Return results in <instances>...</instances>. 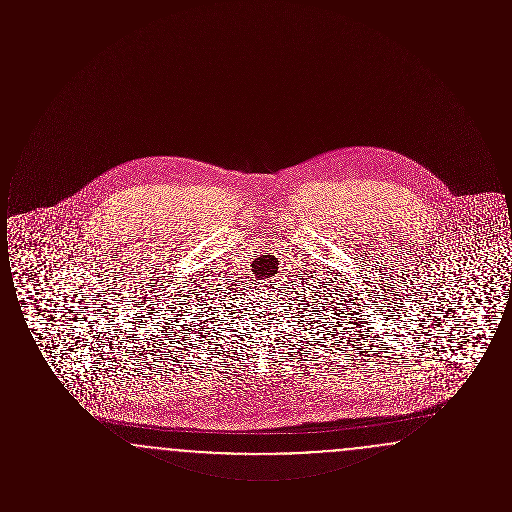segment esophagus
Returning a JSON list of instances; mask_svg holds the SVG:
<instances>
[{"instance_id": "34e87169", "label": "esophagus", "mask_w": 512, "mask_h": 512, "mask_svg": "<svg viewBox=\"0 0 512 512\" xmlns=\"http://www.w3.org/2000/svg\"><path fill=\"white\" fill-rule=\"evenodd\" d=\"M278 288H280V286H278V280H270V282L265 284V292L268 293H278Z\"/></svg>"}]
</instances>
